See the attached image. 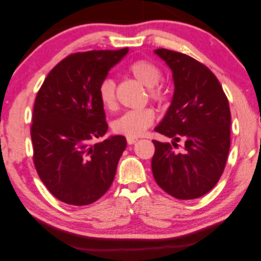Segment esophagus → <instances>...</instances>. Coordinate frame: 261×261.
<instances>
[{"mask_svg":"<svg viewBox=\"0 0 261 261\" xmlns=\"http://www.w3.org/2000/svg\"><path fill=\"white\" fill-rule=\"evenodd\" d=\"M137 140H138L137 138H133V137H127V138H126V141H127V144H128V145H133V144H135Z\"/></svg>","mask_w":261,"mask_h":261,"instance_id":"1","label":"esophagus"}]
</instances>
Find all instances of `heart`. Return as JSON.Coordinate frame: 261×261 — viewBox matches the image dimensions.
I'll return each instance as SVG.
<instances>
[{
	"mask_svg": "<svg viewBox=\"0 0 261 261\" xmlns=\"http://www.w3.org/2000/svg\"><path fill=\"white\" fill-rule=\"evenodd\" d=\"M129 74L136 81L149 88V97L158 105H163L169 99V91L163 86L158 85L162 80V70L154 63L148 60H137L128 67ZM98 94L102 106L108 110L116 108V86L112 78L102 80L98 87ZM155 113L151 108L130 110L113 122V130L121 135L136 138L151 126Z\"/></svg>",
	"mask_w": 261,
	"mask_h": 261,
	"instance_id": "heart-1",
	"label": "heart"
}]
</instances>
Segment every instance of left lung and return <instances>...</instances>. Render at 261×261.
<instances>
[{
	"instance_id": "obj_1",
	"label": "left lung",
	"mask_w": 261,
	"mask_h": 261,
	"mask_svg": "<svg viewBox=\"0 0 261 261\" xmlns=\"http://www.w3.org/2000/svg\"><path fill=\"white\" fill-rule=\"evenodd\" d=\"M173 72L174 94L155 132L173 139L152 140L153 177L177 199H195L210 192L224 171L231 144V112L218 78L202 63L184 53L158 49ZM185 141L179 152L177 143Z\"/></svg>"
}]
</instances>
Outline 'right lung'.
Wrapping results in <instances>:
<instances>
[{
  "label": "right lung",
  "mask_w": 261,
  "mask_h": 261,
  "mask_svg": "<svg viewBox=\"0 0 261 261\" xmlns=\"http://www.w3.org/2000/svg\"><path fill=\"white\" fill-rule=\"evenodd\" d=\"M127 52L70 54L51 69L37 93L30 128L34 164L45 187L63 202L90 204L114 179L126 139L112 136L92 144L108 130L98 87Z\"/></svg>",
  "instance_id": "add662e5"
}]
</instances>
